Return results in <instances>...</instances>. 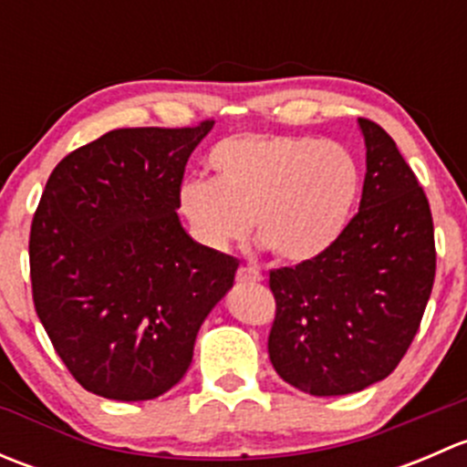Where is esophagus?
I'll return each instance as SVG.
<instances>
[{"instance_id": "esophagus-1", "label": "esophagus", "mask_w": 467, "mask_h": 467, "mask_svg": "<svg viewBox=\"0 0 467 467\" xmlns=\"http://www.w3.org/2000/svg\"><path fill=\"white\" fill-rule=\"evenodd\" d=\"M262 280V273L253 266H242L237 271V282H242V285H257V282Z\"/></svg>"}]
</instances>
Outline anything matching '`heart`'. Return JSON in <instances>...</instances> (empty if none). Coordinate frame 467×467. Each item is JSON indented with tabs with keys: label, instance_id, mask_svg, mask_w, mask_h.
<instances>
[{
	"label": "heart",
	"instance_id": "1",
	"mask_svg": "<svg viewBox=\"0 0 467 467\" xmlns=\"http://www.w3.org/2000/svg\"><path fill=\"white\" fill-rule=\"evenodd\" d=\"M207 167L212 181L182 185L181 212L214 251L246 239L253 223L277 260H314L341 237L359 199L355 155L329 140L234 135L210 150Z\"/></svg>",
	"mask_w": 467,
	"mask_h": 467
}]
</instances>
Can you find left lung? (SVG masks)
I'll return each instance as SVG.
<instances>
[{
    "mask_svg": "<svg viewBox=\"0 0 467 467\" xmlns=\"http://www.w3.org/2000/svg\"><path fill=\"white\" fill-rule=\"evenodd\" d=\"M359 212L323 255L271 271L268 357L286 384L348 395L389 378L411 346L436 275L430 201L390 135L359 119Z\"/></svg>",
    "mask_w": 467,
    "mask_h": 467,
    "instance_id": "obj_1",
    "label": "left lung"
}]
</instances>
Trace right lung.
Returning <instances> with one entry per match:
<instances>
[{"label": "right lung", "instance_id": "obj_1", "mask_svg": "<svg viewBox=\"0 0 467 467\" xmlns=\"http://www.w3.org/2000/svg\"><path fill=\"white\" fill-rule=\"evenodd\" d=\"M192 129H119L72 150L33 214V305L74 379L140 402L187 373L201 325L239 262L194 242L178 219Z\"/></svg>", "mask_w": 467, "mask_h": 467}]
</instances>
